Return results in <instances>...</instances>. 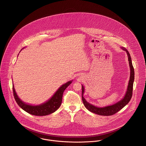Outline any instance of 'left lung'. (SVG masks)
<instances>
[{
	"label": "left lung",
	"instance_id": "8db88e82",
	"mask_svg": "<svg viewBox=\"0 0 146 146\" xmlns=\"http://www.w3.org/2000/svg\"><path fill=\"white\" fill-rule=\"evenodd\" d=\"M121 49L125 51L127 54L128 61H129L130 69V79L129 81L126 94L124 98L120 101H119L116 104H115L111 106H106L104 107H98L93 106V104H90L84 98V88L83 85H82V100L83 102L84 105L89 111L93 113H96L99 115H102V116H111V115H114L115 113L119 111L120 110H121L124 107H125V106L129 102V101L131 98L132 94H133V83L134 81V70L132 64L131 57L129 52L126 49H125L124 47H121Z\"/></svg>",
	"mask_w": 146,
	"mask_h": 146
}]
</instances>
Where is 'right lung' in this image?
<instances>
[{"label": "right lung", "instance_id": "1", "mask_svg": "<svg viewBox=\"0 0 146 146\" xmlns=\"http://www.w3.org/2000/svg\"><path fill=\"white\" fill-rule=\"evenodd\" d=\"M23 48H22V49H23ZM72 81V80L69 81L67 83L62 85L59 88V89L51 97V98H50L45 103H43L40 105L33 106L26 104L22 102V101H21L17 95L14 86L13 85V92L14 97L17 104H19V106L22 109H23L27 113L35 116H46L54 112L59 108L62 104L63 92L66 89V88L71 84Z\"/></svg>", "mask_w": 146, "mask_h": 146}]
</instances>
